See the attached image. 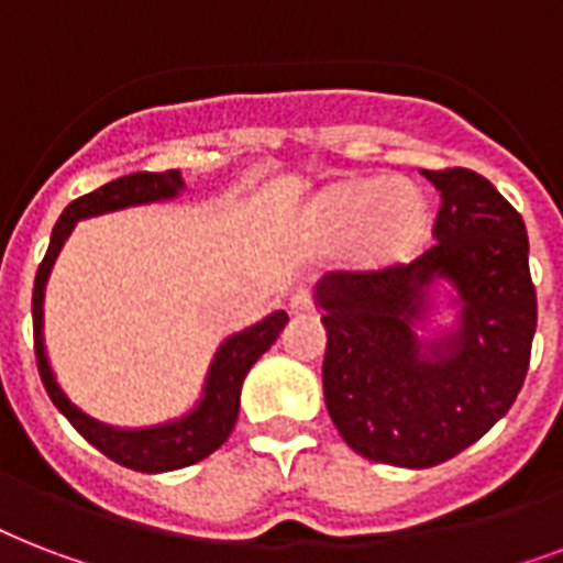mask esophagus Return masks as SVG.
Segmentation results:
<instances>
[{
	"label": "esophagus",
	"instance_id": "1",
	"mask_svg": "<svg viewBox=\"0 0 563 563\" xmlns=\"http://www.w3.org/2000/svg\"><path fill=\"white\" fill-rule=\"evenodd\" d=\"M289 309H291V316H309V312H316L312 295H309L307 289H295L289 298Z\"/></svg>",
	"mask_w": 563,
	"mask_h": 563
}]
</instances>
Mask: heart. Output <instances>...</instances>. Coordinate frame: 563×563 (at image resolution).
<instances>
[{
  "instance_id": "heart-1",
  "label": "heart",
  "mask_w": 563,
  "mask_h": 563,
  "mask_svg": "<svg viewBox=\"0 0 563 563\" xmlns=\"http://www.w3.org/2000/svg\"><path fill=\"white\" fill-rule=\"evenodd\" d=\"M312 224L353 263L376 265L411 254L429 228V201L411 180L351 178L312 201Z\"/></svg>"
}]
</instances>
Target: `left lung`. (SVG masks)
Listing matches in <instances>:
<instances>
[{"label": "left lung", "instance_id": "obj_1", "mask_svg": "<svg viewBox=\"0 0 563 563\" xmlns=\"http://www.w3.org/2000/svg\"><path fill=\"white\" fill-rule=\"evenodd\" d=\"M420 175L441 192L435 245L316 286L327 411L351 450L397 467H432L479 441L523 388L538 327L520 212L471 169ZM441 308L453 328L437 324Z\"/></svg>", "mask_w": 563, "mask_h": 563}]
</instances>
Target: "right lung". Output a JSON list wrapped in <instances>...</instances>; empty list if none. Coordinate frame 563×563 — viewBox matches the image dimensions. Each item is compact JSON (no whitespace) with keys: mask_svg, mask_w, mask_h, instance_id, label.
<instances>
[{"mask_svg":"<svg viewBox=\"0 0 563 563\" xmlns=\"http://www.w3.org/2000/svg\"><path fill=\"white\" fill-rule=\"evenodd\" d=\"M187 189L184 175L178 169L172 172H134L125 178H117L99 187L96 192L75 198L57 219L48 251L34 277V295H31V316H34V353H37L40 379L46 385L48 397L57 406V411L90 441L96 450L113 459L117 464H125L131 471L140 473H166L180 471L189 464L201 462L210 453H216L228 435L236 427L239 418V394L245 383L247 371L260 356H263L277 335L286 327L289 316L277 309L263 321L245 327L242 333L228 335L219 344V351L212 356L207 379H203L201 400L195 402L187 415H180L166 423L154 427H110L104 420H96L84 409H78L64 394L57 383L55 371L48 365L46 356V335H43V298H46V283L52 274L60 247L81 219L104 216V212L128 210V207H143V203L172 201Z\"/></svg>","mask_w":563,"mask_h":563,"instance_id":"add662e5","label":"right lung"}]
</instances>
